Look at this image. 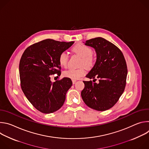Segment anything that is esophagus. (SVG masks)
Masks as SVG:
<instances>
[{"instance_id":"34e87169","label":"esophagus","mask_w":149,"mask_h":149,"mask_svg":"<svg viewBox=\"0 0 149 149\" xmlns=\"http://www.w3.org/2000/svg\"><path fill=\"white\" fill-rule=\"evenodd\" d=\"M76 81H76V80H74V79H73V80H72V84H75V82H76Z\"/></svg>"}]
</instances>
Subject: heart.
Returning <instances> with one entry per match:
<instances>
[{
	"mask_svg": "<svg viewBox=\"0 0 149 149\" xmlns=\"http://www.w3.org/2000/svg\"><path fill=\"white\" fill-rule=\"evenodd\" d=\"M72 51L76 54L79 55L82 57L81 62V65H84L87 68L91 69L94 66L95 58L93 54L92 49L84 44H79L75 45L73 48ZM58 61L60 65L63 67H66L68 62V55L66 52H62L58 57ZM86 74V70L85 67H82L78 69L70 68L63 72V75L75 80L79 79Z\"/></svg>",
	"mask_w": 149,
	"mask_h": 149,
	"instance_id": "heart-1",
	"label": "heart"
}]
</instances>
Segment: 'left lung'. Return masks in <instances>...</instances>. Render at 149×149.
Instances as JSON below:
<instances>
[{
  "mask_svg": "<svg viewBox=\"0 0 149 149\" xmlns=\"http://www.w3.org/2000/svg\"><path fill=\"white\" fill-rule=\"evenodd\" d=\"M85 45L94 48L97 53L96 62L86 77L98 78L99 83L84 81L82 98L94 110H107L117 103L124 91L127 75L125 59L117 47L103 38L87 40Z\"/></svg>",
  "mask_w": 149,
  "mask_h": 149,
  "instance_id": "1",
  "label": "left lung"
}]
</instances>
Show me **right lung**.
<instances>
[{
	"label": "right lung",
	"instance_id": "right-lung-1",
	"mask_svg": "<svg viewBox=\"0 0 149 149\" xmlns=\"http://www.w3.org/2000/svg\"><path fill=\"white\" fill-rule=\"evenodd\" d=\"M74 42H59L47 39L28 47L19 62L20 86L25 95L40 112L49 114L58 110L65 100L72 82L65 77L51 82V76L61 75L59 54Z\"/></svg>",
	"mask_w": 149,
	"mask_h": 149
}]
</instances>
